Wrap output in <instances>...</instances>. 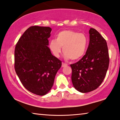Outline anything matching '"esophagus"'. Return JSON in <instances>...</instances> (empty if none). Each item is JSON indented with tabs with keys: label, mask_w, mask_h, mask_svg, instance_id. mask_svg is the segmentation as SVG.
<instances>
[{
	"label": "esophagus",
	"mask_w": 120,
	"mask_h": 120,
	"mask_svg": "<svg viewBox=\"0 0 120 120\" xmlns=\"http://www.w3.org/2000/svg\"><path fill=\"white\" fill-rule=\"evenodd\" d=\"M67 66V64H66V63H64V62H62V67H66V66Z\"/></svg>",
	"instance_id": "1"
}]
</instances>
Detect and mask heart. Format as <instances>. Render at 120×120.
<instances>
[{
    "instance_id": "b5f03b06",
    "label": "heart",
    "mask_w": 120,
    "mask_h": 120,
    "mask_svg": "<svg viewBox=\"0 0 120 120\" xmlns=\"http://www.w3.org/2000/svg\"><path fill=\"white\" fill-rule=\"evenodd\" d=\"M88 39L84 34L70 30H63L57 34L56 39H51L49 47L53 54L59 58L62 51L67 60L77 61L82 58L86 52Z\"/></svg>"
}]
</instances>
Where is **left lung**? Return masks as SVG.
<instances>
[{
    "mask_svg": "<svg viewBox=\"0 0 120 120\" xmlns=\"http://www.w3.org/2000/svg\"><path fill=\"white\" fill-rule=\"evenodd\" d=\"M89 34L90 41L85 54L76 63L70 64L72 83L82 93L91 92L100 86L109 63L106 40L94 28H90Z\"/></svg>",
    "mask_w": 120,
    "mask_h": 120,
    "instance_id": "obj_1",
    "label": "left lung"
}]
</instances>
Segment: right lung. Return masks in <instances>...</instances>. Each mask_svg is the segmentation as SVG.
Listing matches in <instances>:
<instances>
[{
  "mask_svg": "<svg viewBox=\"0 0 120 120\" xmlns=\"http://www.w3.org/2000/svg\"><path fill=\"white\" fill-rule=\"evenodd\" d=\"M51 31L49 26H30L15 47L14 68L17 75L26 90L38 96H44L51 90L62 64L47 46Z\"/></svg>",
  "mask_w": 120,
  "mask_h": 120,
  "instance_id": "add662e5",
  "label": "right lung"
}]
</instances>
